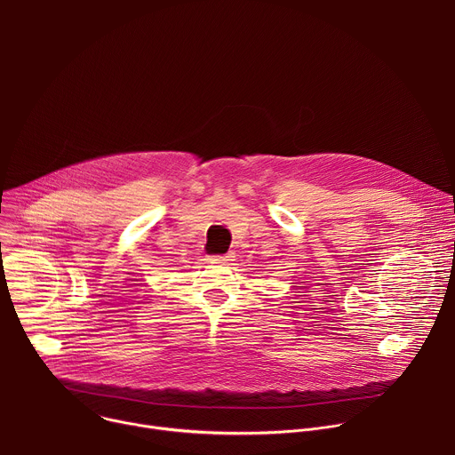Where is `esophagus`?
<instances>
[{
	"label": "esophagus",
	"mask_w": 455,
	"mask_h": 455,
	"mask_svg": "<svg viewBox=\"0 0 455 455\" xmlns=\"http://www.w3.org/2000/svg\"><path fill=\"white\" fill-rule=\"evenodd\" d=\"M230 253H225V255H211L209 259L211 261H214V263H223V261H230Z\"/></svg>",
	"instance_id": "34e87169"
}]
</instances>
